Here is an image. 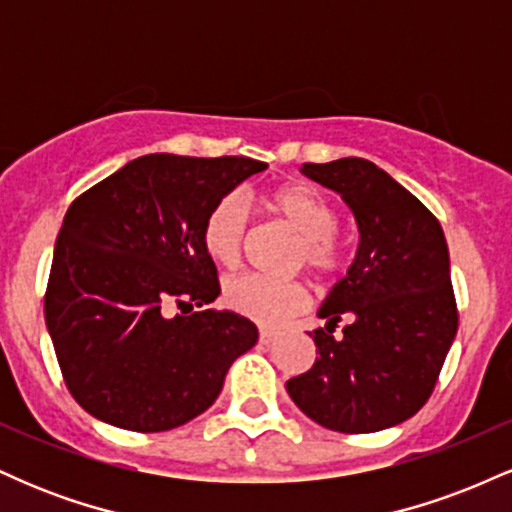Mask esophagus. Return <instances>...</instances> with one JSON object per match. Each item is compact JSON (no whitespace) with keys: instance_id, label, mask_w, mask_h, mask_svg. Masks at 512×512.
Instances as JSON below:
<instances>
[{"instance_id":"1","label":"esophagus","mask_w":512,"mask_h":512,"mask_svg":"<svg viewBox=\"0 0 512 512\" xmlns=\"http://www.w3.org/2000/svg\"><path fill=\"white\" fill-rule=\"evenodd\" d=\"M276 339H279V332H274V330H260V344L269 346V344H274Z\"/></svg>"}]
</instances>
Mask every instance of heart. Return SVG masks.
I'll return each instance as SVG.
<instances>
[{"instance_id": "1", "label": "heart", "mask_w": 512, "mask_h": 512, "mask_svg": "<svg viewBox=\"0 0 512 512\" xmlns=\"http://www.w3.org/2000/svg\"><path fill=\"white\" fill-rule=\"evenodd\" d=\"M269 204L274 214L301 236L293 252V267H308L317 276H332L344 267V245L334 236L339 226V211L320 190L310 185H286L269 197ZM248 228V199L240 192H228L216 199L204 216V250L221 267H236L243 257ZM223 303L248 320L279 325L308 305V291L298 281L238 274L223 284Z\"/></svg>"}]
</instances>
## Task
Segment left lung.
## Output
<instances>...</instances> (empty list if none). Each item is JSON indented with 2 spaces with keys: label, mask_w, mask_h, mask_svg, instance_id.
Returning <instances> with one entry per match:
<instances>
[{
  "label": "left lung",
  "mask_w": 512,
  "mask_h": 512,
  "mask_svg": "<svg viewBox=\"0 0 512 512\" xmlns=\"http://www.w3.org/2000/svg\"><path fill=\"white\" fill-rule=\"evenodd\" d=\"M301 173L342 195L358 248L317 310L320 356L286 392L330 431H383L424 407L457 334L448 243L436 216L366 158L303 163Z\"/></svg>",
  "instance_id": "left-lung-1"
}]
</instances>
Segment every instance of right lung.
I'll return each mask as SVG.
<instances>
[{
	"instance_id": "add662e5",
	"label": "right lung",
	"mask_w": 512,
	"mask_h": 512,
	"mask_svg": "<svg viewBox=\"0 0 512 512\" xmlns=\"http://www.w3.org/2000/svg\"><path fill=\"white\" fill-rule=\"evenodd\" d=\"M267 163L245 156H139L64 214L45 325L64 383L88 414L139 433L207 411L257 327L219 296L202 223Z\"/></svg>"
}]
</instances>
